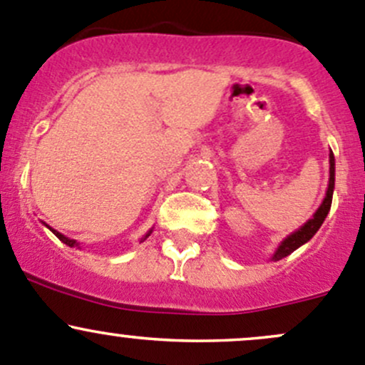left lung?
Listing matches in <instances>:
<instances>
[{"mask_svg":"<svg viewBox=\"0 0 365 365\" xmlns=\"http://www.w3.org/2000/svg\"><path fill=\"white\" fill-rule=\"evenodd\" d=\"M329 164H330V178H329V187H327V194L323 197L322 205L318 206L314 213H312L311 219L304 224V226L298 227L297 231H293L292 235L284 238V240L279 244V247L275 249V252L272 254V261H279L282 257L289 256L293 251H297L298 247H302L304 244H307L312 237L316 235V231L322 227L323 220L327 219L330 212V206H332V196H334V185H336V159H334V153L330 150L329 153Z\"/></svg>","mask_w":365,"mask_h":365,"instance_id":"left-lung-1","label":"left lung"}]
</instances>
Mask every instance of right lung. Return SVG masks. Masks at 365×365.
Returning a JSON list of instances; mask_svg holds the SVG:
<instances>
[{"label": "right lung", "mask_w": 365, "mask_h": 365, "mask_svg": "<svg viewBox=\"0 0 365 365\" xmlns=\"http://www.w3.org/2000/svg\"><path fill=\"white\" fill-rule=\"evenodd\" d=\"M42 224H43V226H47V224H46V222H42ZM47 227H49V226H47ZM49 230H51V231H53V233H54V235H56V237H58V238H60V240H61V242H63V244H65V245H68V247H77V249H81V244H79V242H77V240H73V238H68V237H65V235H61V233H60V231L53 230V227H49ZM152 231H153V227H152V230H150V231H148V233H146V235H145V237H143V238H141V242H145V240H146V238H148V237H150V235H152Z\"/></svg>", "instance_id": "obj_1"}]
</instances>
